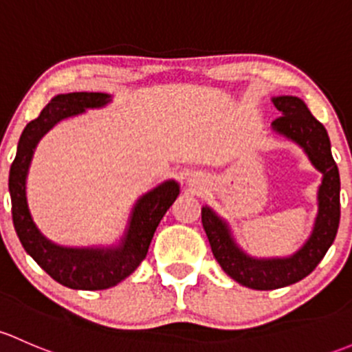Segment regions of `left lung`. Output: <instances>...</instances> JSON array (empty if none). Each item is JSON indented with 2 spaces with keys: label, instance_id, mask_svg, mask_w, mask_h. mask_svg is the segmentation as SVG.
Masks as SVG:
<instances>
[{
  "label": "left lung",
  "instance_id": "8db88e82",
  "mask_svg": "<svg viewBox=\"0 0 352 352\" xmlns=\"http://www.w3.org/2000/svg\"><path fill=\"white\" fill-rule=\"evenodd\" d=\"M273 103L281 111V117L273 122V129L303 147L311 164L324 175L318 188V215L309 241L292 257L254 259L235 245L222 219L208 206L201 208L203 229L215 259L232 280L252 289L283 288L309 276L334 242L340 219L339 169L332 157L327 130L300 98L278 96L273 98Z\"/></svg>",
  "mask_w": 352,
  "mask_h": 352
}]
</instances>
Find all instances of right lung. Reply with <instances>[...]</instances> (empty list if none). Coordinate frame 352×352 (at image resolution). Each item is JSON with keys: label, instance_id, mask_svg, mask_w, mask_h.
Instances as JSON below:
<instances>
[{"label": "right lung", "instance_id": "1", "mask_svg": "<svg viewBox=\"0 0 352 352\" xmlns=\"http://www.w3.org/2000/svg\"><path fill=\"white\" fill-rule=\"evenodd\" d=\"M110 101L104 93H67L54 98L35 120L27 123L18 142L16 157L10 168L13 226L25 251L57 283L72 289H107L125 280L147 256L159 222L179 195L176 181H166L137 201L129 230L120 245L111 249H71L52 244L38 232L28 212L25 181L34 149L43 133L57 122L103 107Z\"/></svg>", "mask_w": 352, "mask_h": 352}]
</instances>
